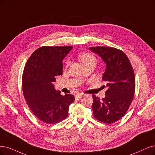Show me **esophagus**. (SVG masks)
<instances>
[{
    "label": "esophagus",
    "instance_id": "34e87169",
    "mask_svg": "<svg viewBox=\"0 0 155 155\" xmlns=\"http://www.w3.org/2000/svg\"><path fill=\"white\" fill-rule=\"evenodd\" d=\"M82 94H81V93H77L75 95H74V98H75V100H78L80 99V98H81V97L82 96Z\"/></svg>",
    "mask_w": 155,
    "mask_h": 155
}]
</instances>
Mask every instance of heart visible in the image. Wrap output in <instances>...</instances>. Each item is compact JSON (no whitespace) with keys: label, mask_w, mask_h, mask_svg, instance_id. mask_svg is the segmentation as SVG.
<instances>
[{"label":"heart","mask_w":155,"mask_h":155,"mask_svg":"<svg viewBox=\"0 0 155 155\" xmlns=\"http://www.w3.org/2000/svg\"><path fill=\"white\" fill-rule=\"evenodd\" d=\"M78 58L83 62V64L85 66L88 64L90 62H96L95 57L93 54L88 52H83V53L80 54L78 55Z\"/></svg>","instance_id":"1"}]
</instances>
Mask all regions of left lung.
Returning <instances> with one entry per match:
<instances>
[{"instance_id":"1","label":"left lung","mask_w":155,"mask_h":155,"mask_svg":"<svg viewBox=\"0 0 155 155\" xmlns=\"http://www.w3.org/2000/svg\"><path fill=\"white\" fill-rule=\"evenodd\" d=\"M106 64L102 80L107 88L105 97L100 99L92 95L94 118L111 124L123 117L132 102L135 89V74L131 63L123 51L112 47H90Z\"/></svg>"}]
</instances>
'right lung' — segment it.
Wrapping results in <instances>:
<instances>
[{
  "label": "right lung",
  "mask_w": 155,
  "mask_h": 155,
  "mask_svg": "<svg viewBox=\"0 0 155 155\" xmlns=\"http://www.w3.org/2000/svg\"><path fill=\"white\" fill-rule=\"evenodd\" d=\"M73 48L66 47H42L28 58L22 75V90L27 104L40 121L55 124L66 119L74 97L61 94L53 83L62 74V60Z\"/></svg>",
  "instance_id": "add662e5"
}]
</instances>
